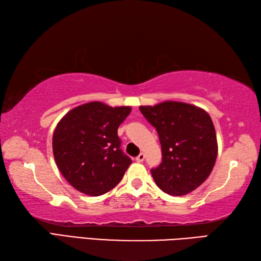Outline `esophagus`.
<instances>
[{"mask_svg": "<svg viewBox=\"0 0 261 261\" xmlns=\"http://www.w3.org/2000/svg\"><path fill=\"white\" fill-rule=\"evenodd\" d=\"M136 160H137L138 163H142L143 160H145V153H143V152H140V154L136 158Z\"/></svg>", "mask_w": 261, "mask_h": 261, "instance_id": "1", "label": "esophagus"}]
</instances>
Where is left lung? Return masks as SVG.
<instances>
[{
  "label": "left lung",
  "mask_w": 261,
  "mask_h": 261,
  "mask_svg": "<svg viewBox=\"0 0 261 261\" xmlns=\"http://www.w3.org/2000/svg\"><path fill=\"white\" fill-rule=\"evenodd\" d=\"M139 109L156 127L162 145L163 162L151 169L156 185L169 195L181 196L203 184L218 156L208 113L195 105L174 101Z\"/></svg>",
  "instance_id": "8db88e82"
}]
</instances>
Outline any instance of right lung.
Wrapping results in <instances>:
<instances>
[{
    "label": "right lung",
    "mask_w": 261,
    "mask_h": 261,
    "mask_svg": "<svg viewBox=\"0 0 261 261\" xmlns=\"http://www.w3.org/2000/svg\"><path fill=\"white\" fill-rule=\"evenodd\" d=\"M130 107L80 105L58 122L53 151L60 173L81 193L99 196L119 184L132 160L121 150L118 127Z\"/></svg>",
    "instance_id": "1"
}]
</instances>
